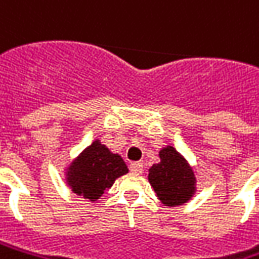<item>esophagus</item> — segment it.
<instances>
[{
  "instance_id": "obj_1",
  "label": "esophagus",
  "mask_w": 259,
  "mask_h": 259,
  "mask_svg": "<svg viewBox=\"0 0 259 259\" xmlns=\"http://www.w3.org/2000/svg\"><path fill=\"white\" fill-rule=\"evenodd\" d=\"M129 170L133 174H140L143 171V163H140V161H135V163H130Z\"/></svg>"
}]
</instances>
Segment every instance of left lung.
Instances as JSON below:
<instances>
[{
	"label": "left lung",
	"instance_id": "1",
	"mask_svg": "<svg viewBox=\"0 0 259 259\" xmlns=\"http://www.w3.org/2000/svg\"><path fill=\"white\" fill-rule=\"evenodd\" d=\"M160 163L149 170V181L160 201L168 207L187 203L196 191V176L186 159L171 146L161 149Z\"/></svg>",
	"mask_w": 259,
	"mask_h": 259
}]
</instances>
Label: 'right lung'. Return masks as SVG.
Masks as SVG:
<instances>
[{
  "instance_id": "1",
  "label": "right lung",
  "mask_w": 259,
  "mask_h": 259,
  "mask_svg": "<svg viewBox=\"0 0 259 259\" xmlns=\"http://www.w3.org/2000/svg\"><path fill=\"white\" fill-rule=\"evenodd\" d=\"M127 171L119 154H113L105 144L95 140L70 163L66 180L73 193L96 201L105 190L113 186L117 177Z\"/></svg>"
}]
</instances>
